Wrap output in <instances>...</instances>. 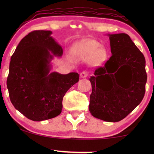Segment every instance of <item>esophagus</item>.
I'll use <instances>...</instances> for the list:
<instances>
[{"label": "esophagus", "mask_w": 154, "mask_h": 154, "mask_svg": "<svg viewBox=\"0 0 154 154\" xmlns=\"http://www.w3.org/2000/svg\"><path fill=\"white\" fill-rule=\"evenodd\" d=\"M88 75V73L87 71H83V72H81L80 73V77L81 78V79H85Z\"/></svg>", "instance_id": "obj_1"}]
</instances>
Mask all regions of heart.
I'll use <instances>...</instances> for the list:
<instances>
[{
	"mask_svg": "<svg viewBox=\"0 0 154 154\" xmlns=\"http://www.w3.org/2000/svg\"><path fill=\"white\" fill-rule=\"evenodd\" d=\"M98 42L93 40H85L77 44L73 48V54L78 60L85 61L93 57L95 62H100L106 57V51L100 48Z\"/></svg>",
	"mask_w": 154,
	"mask_h": 154,
	"instance_id": "heart-1",
	"label": "heart"
}]
</instances>
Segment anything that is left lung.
Masks as SVG:
<instances>
[{"label":"left lung","instance_id":"obj_1","mask_svg":"<svg viewBox=\"0 0 154 154\" xmlns=\"http://www.w3.org/2000/svg\"><path fill=\"white\" fill-rule=\"evenodd\" d=\"M111 57L90 78L89 111L94 118L118 122L142 102L147 75L144 56L126 33L108 34Z\"/></svg>","mask_w":154,"mask_h":154}]
</instances>
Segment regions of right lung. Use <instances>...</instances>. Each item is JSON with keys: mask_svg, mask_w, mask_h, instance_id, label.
Wrapping results in <instances>:
<instances>
[{"mask_svg": "<svg viewBox=\"0 0 154 154\" xmlns=\"http://www.w3.org/2000/svg\"><path fill=\"white\" fill-rule=\"evenodd\" d=\"M51 31H33L21 40L11 57L7 88L12 104L27 119L42 121L62 112L63 97L79 74L50 72L52 60L63 54Z\"/></svg>", "mask_w": 154, "mask_h": 154, "instance_id": "add662e5", "label": "right lung"}]
</instances>
